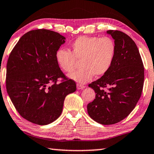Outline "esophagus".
<instances>
[{
    "instance_id": "1",
    "label": "esophagus",
    "mask_w": 154,
    "mask_h": 154,
    "mask_svg": "<svg viewBox=\"0 0 154 154\" xmlns=\"http://www.w3.org/2000/svg\"><path fill=\"white\" fill-rule=\"evenodd\" d=\"M85 88V86L83 85L77 84V89H78V90H82V89H84Z\"/></svg>"
}]
</instances>
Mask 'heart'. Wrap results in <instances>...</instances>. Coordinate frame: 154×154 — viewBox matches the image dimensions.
I'll use <instances>...</instances> for the list:
<instances>
[{"instance_id": "heart-1", "label": "heart", "mask_w": 154, "mask_h": 154, "mask_svg": "<svg viewBox=\"0 0 154 154\" xmlns=\"http://www.w3.org/2000/svg\"><path fill=\"white\" fill-rule=\"evenodd\" d=\"M72 51L60 48L55 59L62 70L72 72L77 60H81V68L69 75L71 79L80 84L86 83L94 76H101L108 72L114 61L116 45L109 37L82 36L71 44Z\"/></svg>"}]
</instances>
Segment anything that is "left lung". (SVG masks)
Listing matches in <instances>:
<instances>
[{
  "label": "left lung",
  "mask_w": 154,
  "mask_h": 154,
  "mask_svg": "<svg viewBox=\"0 0 154 154\" xmlns=\"http://www.w3.org/2000/svg\"><path fill=\"white\" fill-rule=\"evenodd\" d=\"M107 33L114 39L115 57L108 72L89 85L96 97L87 106L90 117L103 125L119 122L132 112L141 97L144 79L143 62L134 41L121 31Z\"/></svg>",
  "instance_id": "left-lung-1"
}]
</instances>
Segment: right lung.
<instances>
[{"label":"right lung","mask_w":154,"mask_h":154,"mask_svg":"<svg viewBox=\"0 0 154 154\" xmlns=\"http://www.w3.org/2000/svg\"><path fill=\"white\" fill-rule=\"evenodd\" d=\"M64 40L52 30L29 31L9 56L7 92L17 112L32 123L46 125L56 120L66 96L76 90L75 82L65 76L55 59ZM59 78L62 81L57 84Z\"/></svg>","instance_id":"add662e5"}]
</instances>
